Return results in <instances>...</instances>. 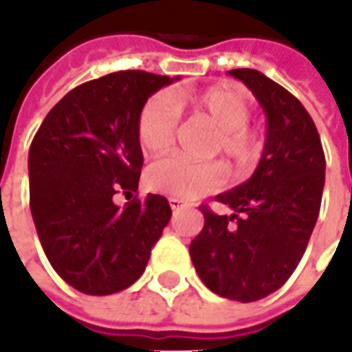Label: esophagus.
Returning <instances> with one entry per match:
<instances>
[{
  "instance_id": "obj_1",
  "label": "esophagus",
  "mask_w": 352,
  "mask_h": 352,
  "mask_svg": "<svg viewBox=\"0 0 352 352\" xmlns=\"http://www.w3.org/2000/svg\"><path fill=\"white\" fill-rule=\"evenodd\" d=\"M169 206H171V209H173V211H177V209H183V207H186L188 204H186V201L181 198H169Z\"/></svg>"
}]
</instances>
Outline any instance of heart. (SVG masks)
<instances>
[{
  "instance_id": "1",
  "label": "heart",
  "mask_w": 352,
  "mask_h": 352,
  "mask_svg": "<svg viewBox=\"0 0 352 352\" xmlns=\"http://www.w3.org/2000/svg\"><path fill=\"white\" fill-rule=\"evenodd\" d=\"M181 109L201 116L217 128L209 154H224L236 168H251L264 153V135L249 124L251 101L239 88L219 85L192 96L158 92L145 101L139 113L138 138L143 151L162 154L175 143ZM224 171L217 162H192L168 156L146 169V186L171 198L196 199L221 188Z\"/></svg>"
}]
</instances>
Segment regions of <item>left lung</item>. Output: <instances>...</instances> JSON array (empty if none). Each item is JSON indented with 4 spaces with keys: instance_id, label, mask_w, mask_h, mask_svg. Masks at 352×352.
I'll list each match as a JSON object with an SVG mask.
<instances>
[{
    "instance_id": "obj_1",
    "label": "left lung",
    "mask_w": 352,
    "mask_h": 352,
    "mask_svg": "<svg viewBox=\"0 0 352 352\" xmlns=\"http://www.w3.org/2000/svg\"><path fill=\"white\" fill-rule=\"evenodd\" d=\"M228 73L251 88L267 116L264 153L247 183L214 198L236 213L199 207L206 222L192 239L190 258L214 294L256 302L287 283L307 249L326 160L317 126L298 98L256 69Z\"/></svg>"
}]
</instances>
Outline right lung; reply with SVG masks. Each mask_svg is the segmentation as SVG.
Returning <instances> with one entry per match:
<instances>
[{"label":"right lung","mask_w":352,"mask_h":352,"mask_svg":"<svg viewBox=\"0 0 352 352\" xmlns=\"http://www.w3.org/2000/svg\"><path fill=\"white\" fill-rule=\"evenodd\" d=\"M173 79L109 73L73 88L35 133L30 209L50 265L82 294L107 296L133 285L171 219L168 199L148 194L124 207L118 192H138L143 153L139 113Z\"/></svg>","instance_id":"obj_1"}]
</instances>
